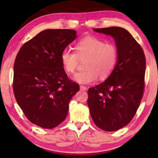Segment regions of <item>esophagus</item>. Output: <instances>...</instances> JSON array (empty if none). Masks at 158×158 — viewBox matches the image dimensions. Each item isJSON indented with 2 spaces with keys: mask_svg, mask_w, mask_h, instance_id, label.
Segmentation results:
<instances>
[{
  "mask_svg": "<svg viewBox=\"0 0 158 158\" xmlns=\"http://www.w3.org/2000/svg\"><path fill=\"white\" fill-rule=\"evenodd\" d=\"M80 89H81V90H87V88H86L85 86L81 85L80 86Z\"/></svg>",
  "mask_w": 158,
  "mask_h": 158,
  "instance_id": "obj_1",
  "label": "esophagus"
}]
</instances>
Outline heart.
Instances as JSON below:
<instances>
[{
  "label": "heart",
  "mask_w": 158,
  "mask_h": 158,
  "mask_svg": "<svg viewBox=\"0 0 158 158\" xmlns=\"http://www.w3.org/2000/svg\"><path fill=\"white\" fill-rule=\"evenodd\" d=\"M75 52L68 49L62 52L60 59L68 73H74L78 66L79 60H85L84 70L75 75L73 80L80 84H90L98 78L105 79L116 68L118 50L111 43L95 36H88L75 44Z\"/></svg>",
  "instance_id": "1"
}]
</instances>
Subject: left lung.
Here are the masks:
<instances>
[{
  "mask_svg": "<svg viewBox=\"0 0 158 158\" xmlns=\"http://www.w3.org/2000/svg\"><path fill=\"white\" fill-rule=\"evenodd\" d=\"M94 31L111 36L118 50V61L111 74L88 90V106L95 124L113 131L127 126L139 108L144 87L145 56L141 46L124 28Z\"/></svg>",
  "mask_w": 158,
  "mask_h": 158,
  "instance_id": "1",
  "label": "left lung"
}]
</instances>
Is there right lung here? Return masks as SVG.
<instances>
[{
    "mask_svg": "<svg viewBox=\"0 0 158 158\" xmlns=\"http://www.w3.org/2000/svg\"><path fill=\"white\" fill-rule=\"evenodd\" d=\"M76 33L70 29L44 30L26 42L16 55L15 98L26 117L42 128H55L65 119L70 99L80 90L68 77L60 59Z\"/></svg>",
    "mask_w": 158,
    "mask_h": 158,
    "instance_id": "right-lung-1",
    "label": "right lung"
}]
</instances>
